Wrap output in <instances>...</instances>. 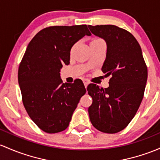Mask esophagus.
Segmentation results:
<instances>
[{"instance_id": "34e87169", "label": "esophagus", "mask_w": 160, "mask_h": 160, "mask_svg": "<svg viewBox=\"0 0 160 160\" xmlns=\"http://www.w3.org/2000/svg\"><path fill=\"white\" fill-rule=\"evenodd\" d=\"M83 83H84V86H85V87L86 88H87V85H88L89 84V80H87V79H83Z\"/></svg>"}]
</instances>
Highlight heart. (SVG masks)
Masks as SVG:
<instances>
[{"label": "heart", "mask_w": 160, "mask_h": 160, "mask_svg": "<svg viewBox=\"0 0 160 160\" xmlns=\"http://www.w3.org/2000/svg\"><path fill=\"white\" fill-rule=\"evenodd\" d=\"M95 39H97V40H102V39H101V38H95Z\"/></svg>", "instance_id": "heart-1"}]
</instances>
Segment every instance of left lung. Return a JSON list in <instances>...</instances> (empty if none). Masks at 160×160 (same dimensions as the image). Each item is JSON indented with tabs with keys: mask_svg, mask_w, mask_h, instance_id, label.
<instances>
[{
	"mask_svg": "<svg viewBox=\"0 0 160 160\" xmlns=\"http://www.w3.org/2000/svg\"><path fill=\"white\" fill-rule=\"evenodd\" d=\"M88 27L92 34L106 42V58L102 71L111 76L108 88L94 83L87 87L92 99L88 108L89 119L99 131L115 134L128 125L139 108L147 83V67L139 43L128 31L114 25Z\"/></svg>",
	"mask_w": 160,
	"mask_h": 160,
	"instance_id": "1",
	"label": "left lung"
}]
</instances>
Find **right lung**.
<instances>
[{
	"label": "right lung",
	"instance_id": "1",
	"mask_svg": "<svg viewBox=\"0 0 160 160\" xmlns=\"http://www.w3.org/2000/svg\"><path fill=\"white\" fill-rule=\"evenodd\" d=\"M86 35L87 25L48 26L28 45L18 69L22 100L33 122L48 134L69 125L73 111L86 93L82 80L63 83L61 68L70 64L73 45Z\"/></svg>",
	"mask_w": 160,
	"mask_h": 160
}]
</instances>
